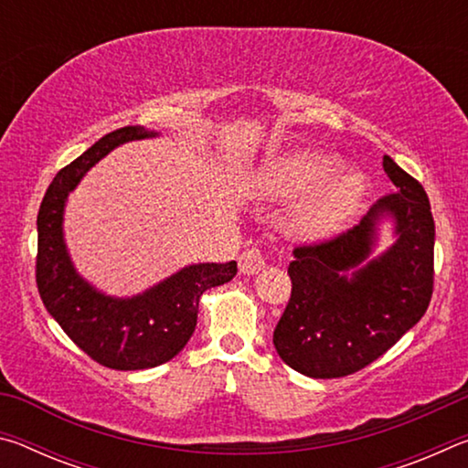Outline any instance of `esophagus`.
Masks as SVG:
<instances>
[{"mask_svg":"<svg viewBox=\"0 0 468 468\" xmlns=\"http://www.w3.org/2000/svg\"><path fill=\"white\" fill-rule=\"evenodd\" d=\"M264 266H266V262H264V256L260 250L251 248L248 251H243L239 256V272H243V274H256L262 271Z\"/></svg>","mask_w":468,"mask_h":468,"instance_id":"34e87169","label":"esophagus"}]
</instances>
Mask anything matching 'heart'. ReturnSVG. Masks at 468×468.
Listing matches in <instances>:
<instances>
[{
    "instance_id": "heart-1",
    "label": "heart",
    "mask_w": 468,
    "mask_h": 468,
    "mask_svg": "<svg viewBox=\"0 0 468 468\" xmlns=\"http://www.w3.org/2000/svg\"><path fill=\"white\" fill-rule=\"evenodd\" d=\"M338 158L318 153H291L266 161L250 177V194L258 200L307 197L292 217V231L305 239H326L357 212L366 181L357 173L338 176Z\"/></svg>"
}]
</instances>
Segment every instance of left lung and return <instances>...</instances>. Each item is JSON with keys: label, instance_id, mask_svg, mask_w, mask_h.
I'll list each match as a JSON object with an SVG mask.
<instances>
[{"label": "left lung", "instance_id": "8db88e82", "mask_svg": "<svg viewBox=\"0 0 468 468\" xmlns=\"http://www.w3.org/2000/svg\"><path fill=\"white\" fill-rule=\"evenodd\" d=\"M396 194L371 206L351 231L292 250L291 299L274 328L281 359L315 379L369 366L423 318L433 291L435 225L423 186L384 156ZM395 243L374 259L378 223Z\"/></svg>", "mask_w": 468, "mask_h": 468}]
</instances>
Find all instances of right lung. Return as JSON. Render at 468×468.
I'll list each match as a JSON object with an SVG mask.
<instances>
[{
	"label": "right lung",
	"instance_id": "right-lung-1",
	"mask_svg": "<svg viewBox=\"0 0 468 468\" xmlns=\"http://www.w3.org/2000/svg\"><path fill=\"white\" fill-rule=\"evenodd\" d=\"M156 136L158 132L142 125H128L94 142L55 176L37 217L38 295L63 332L90 359L111 369H148L176 357L194 335L202 292L237 274V262L189 264L138 295L113 297L76 271L63 237L69 192L111 150Z\"/></svg>",
	"mask_w": 468,
	"mask_h": 468
}]
</instances>
